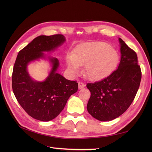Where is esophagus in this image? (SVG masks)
<instances>
[{"instance_id": "1", "label": "esophagus", "mask_w": 152, "mask_h": 152, "mask_svg": "<svg viewBox=\"0 0 152 152\" xmlns=\"http://www.w3.org/2000/svg\"><path fill=\"white\" fill-rule=\"evenodd\" d=\"M85 87V84L83 82H78V88L79 89H82Z\"/></svg>"}]
</instances>
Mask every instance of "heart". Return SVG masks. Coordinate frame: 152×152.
<instances>
[{"label":"heart","mask_w":152,"mask_h":152,"mask_svg":"<svg viewBox=\"0 0 152 152\" xmlns=\"http://www.w3.org/2000/svg\"><path fill=\"white\" fill-rule=\"evenodd\" d=\"M117 51L104 42L80 44L74 48L67 59L69 68L77 72L79 66L85 64L83 74L92 80H101L110 75L119 63Z\"/></svg>","instance_id":"1"}]
</instances>
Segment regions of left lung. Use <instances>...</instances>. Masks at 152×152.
Returning <instances> with one entry per match:
<instances>
[{
    "mask_svg": "<svg viewBox=\"0 0 152 152\" xmlns=\"http://www.w3.org/2000/svg\"><path fill=\"white\" fill-rule=\"evenodd\" d=\"M121 61L110 75L95 83H88L91 96L88 111L99 121H111L124 114L137 95L142 72L136 52L119 38Z\"/></svg>",
    "mask_w": 152,
    "mask_h": 152,
    "instance_id": "1",
    "label": "left lung"
}]
</instances>
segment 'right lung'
<instances>
[{"label": "right lung", "mask_w": 152, "mask_h": 152, "mask_svg": "<svg viewBox=\"0 0 152 152\" xmlns=\"http://www.w3.org/2000/svg\"><path fill=\"white\" fill-rule=\"evenodd\" d=\"M65 41L63 34L37 37L19 51L12 72V89L19 104L38 120L48 121L56 118L68 99L78 89L76 81H70L56 72L59 61L50 58L52 69L42 82L31 78L27 70L30 62L44 57L43 51L54 50Z\"/></svg>", "instance_id": "right-lung-1"}]
</instances>
